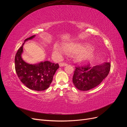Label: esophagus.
I'll return each instance as SVG.
<instances>
[{"label": "esophagus", "instance_id": "obj_1", "mask_svg": "<svg viewBox=\"0 0 127 127\" xmlns=\"http://www.w3.org/2000/svg\"><path fill=\"white\" fill-rule=\"evenodd\" d=\"M67 64L66 63H59V66L60 67H63V66H66Z\"/></svg>", "mask_w": 127, "mask_h": 127}]
</instances>
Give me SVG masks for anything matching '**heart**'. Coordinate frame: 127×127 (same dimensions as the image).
<instances>
[{"label": "heart", "instance_id": "b5f03b06", "mask_svg": "<svg viewBox=\"0 0 127 127\" xmlns=\"http://www.w3.org/2000/svg\"><path fill=\"white\" fill-rule=\"evenodd\" d=\"M65 48L67 51L71 53H77L80 51L85 50V48L81 44L78 43H70L66 44L65 45ZM55 50L57 52L59 53H64L66 50L60 46L56 45L55 47ZM93 55L91 52L87 51H82L78 55L77 58L79 61H82L85 60H88L92 58Z\"/></svg>", "mask_w": 127, "mask_h": 127}]
</instances>
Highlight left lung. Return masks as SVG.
<instances>
[{
  "label": "left lung",
  "mask_w": 127,
  "mask_h": 127,
  "mask_svg": "<svg viewBox=\"0 0 127 127\" xmlns=\"http://www.w3.org/2000/svg\"><path fill=\"white\" fill-rule=\"evenodd\" d=\"M110 68V63H106L93 67H91L90 64L75 66L72 82L79 90H90L98 85L106 77Z\"/></svg>",
  "instance_id": "left-lung-1"
}]
</instances>
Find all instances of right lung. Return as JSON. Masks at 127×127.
<instances>
[{
  "mask_svg": "<svg viewBox=\"0 0 127 127\" xmlns=\"http://www.w3.org/2000/svg\"><path fill=\"white\" fill-rule=\"evenodd\" d=\"M33 35L26 41L32 39ZM23 44L19 48L15 57V67L18 77L29 88L37 91H44L50 86L53 77L59 68L58 64L46 61L35 64H30L23 60L21 54L23 52Z\"/></svg>",
  "mask_w": 127,
  "mask_h": 127,
  "instance_id": "obj_1",
  "label": "right lung"
}]
</instances>
